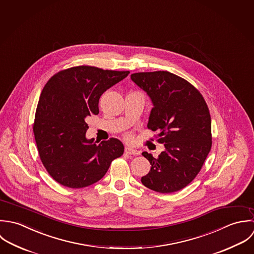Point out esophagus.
<instances>
[{
  "mask_svg": "<svg viewBox=\"0 0 254 254\" xmlns=\"http://www.w3.org/2000/svg\"><path fill=\"white\" fill-rule=\"evenodd\" d=\"M125 152L127 153V155H138L139 151L135 150V149H132V148H129V147H127L125 149Z\"/></svg>",
  "mask_w": 254,
  "mask_h": 254,
  "instance_id": "obj_1",
  "label": "esophagus"
}]
</instances>
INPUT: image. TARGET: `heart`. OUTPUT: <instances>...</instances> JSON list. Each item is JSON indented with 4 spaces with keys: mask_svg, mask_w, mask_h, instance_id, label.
Instances as JSON below:
<instances>
[{
    "mask_svg": "<svg viewBox=\"0 0 254 254\" xmlns=\"http://www.w3.org/2000/svg\"><path fill=\"white\" fill-rule=\"evenodd\" d=\"M127 138L128 140H131V139H132V135H131V134H128V135L127 136Z\"/></svg>",
    "mask_w": 254,
    "mask_h": 254,
    "instance_id": "b5f03b06",
    "label": "heart"
}]
</instances>
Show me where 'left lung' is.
I'll return each instance as SVG.
<instances>
[{"label":"left lung","instance_id":"obj_1","mask_svg":"<svg viewBox=\"0 0 254 254\" xmlns=\"http://www.w3.org/2000/svg\"><path fill=\"white\" fill-rule=\"evenodd\" d=\"M130 78L150 97L147 127L160 130L158 142L165 146L158 158L142 153L151 169L141 183L161 193L183 190L197 176L211 150L207 104L193 85L169 71L136 72Z\"/></svg>","mask_w":254,"mask_h":254}]
</instances>
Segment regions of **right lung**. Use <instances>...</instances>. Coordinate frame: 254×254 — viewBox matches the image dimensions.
I'll return each instance as SVG.
<instances>
[{
	"instance_id": "add662e5",
	"label": "right lung",
	"mask_w": 254,
	"mask_h": 254,
	"mask_svg": "<svg viewBox=\"0 0 254 254\" xmlns=\"http://www.w3.org/2000/svg\"><path fill=\"white\" fill-rule=\"evenodd\" d=\"M129 71L73 66L53 75L44 86L35 113L33 132L40 159L52 178L64 187L91 186L124 153L117 138H86L85 120L99 113L102 94Z\"/></svg>"
}]
</instances>
